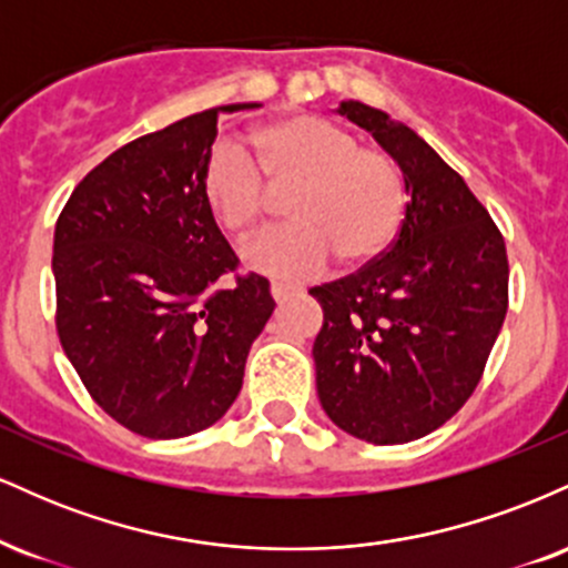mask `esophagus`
<instances>
[{
    "mask_svg": "<svg viewBox=\"0 0 568 568\" xmlns=\"http://www.w3.org/2000/svg\"><path fill=\"white\" fill-rule=\"evenodd\" d=\"M270 293H272V298H275L277 304H283V302H288L291 296H296V288H293V285H283V283H272L270 285Z\"/></svg>",
    "mask_w": 568,
    "mask_h": 568,
    "instance_id": "1",
    "label": "esophagus"
}]
</instances>
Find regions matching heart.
I'll return each mask as SVG.
<instances>
[{
    "instance_id": "obj_1",
    "label": "heart",
    "mask_w": 568,
    "mask_h": 568,
    "mask_svg": "<svg viewBox=\"0 0 568 568\" xmlns=\"http://www.w3.org/2000/svg\"><path fill=\"white\" fill-rule=\"evenodd\" d=\"M256 165L234 143H216L202 165V202L232 237L245 240L270 211V189L288 197L291 221L245 247V262L280 280H310L334 256L357 266L382 256L406 216V181L393 158L357 146L323 116H291L251 135ZM262 172L265 180L262 182Z\"/></svg>"
}]
</instances>
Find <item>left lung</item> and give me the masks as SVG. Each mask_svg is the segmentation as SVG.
Listing matches in <instances>:
<instances>
[{"label": "left lung", "mask_w": 568, "mask_h": 568, "mask_svg": "<svg viewBox=\"0 0 568 568\" xmlns=\"http://www.w3.org/2000/svg\"><path fill=\"white\" fill-rule=\"evenodd\" d=\"M397 162L406 219L382 258L312 288L323 328L317 397L338 429L376 446L446 425L480 382L507 315V251L459 173L382 109H336Z\"/></svg>", "instance_id": "8db88e82"}]
</instances>
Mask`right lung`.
<instances>
[{
	"label": "right lung",
	"mask_w": 568,
	"mask_h": 568,
	"mask_svg": "<svg viewBox=\"0 0 568 568\" xmlns=\"http://www.w3.org/2000/svg\"><path fill=\"white\" fill-rule=\"evenodd\" d=\"M226 103L109 154L55 224L58 336L93 400L143 438L216 425L243 387L251 344L275 312L270 283L237 256L202 202V165Z\"/></svg>",
	"instance_id": "add662e5"
}]
</instances>
